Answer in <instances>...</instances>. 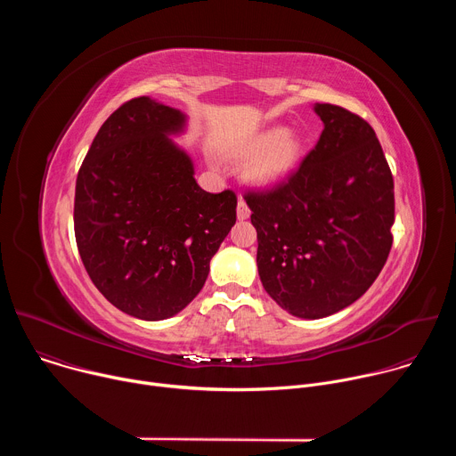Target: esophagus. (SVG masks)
<instances>
[{"label": "esophagus", "mask_w": 456, "mask_h": 456, "mask_svg": "<svg viewBox=\"0 0 456 456\" xmlns=\"http://www.w3.org/2000/svg\"><path fill=\"white\" fill-rule=\"evenodd\" d=\"M236 213H238V218H240V220H247V218L250 216V209H248V206H247V202H245L243 199H240Z\"/></svg>", "instance_id": "34e87169"}]
</instances>
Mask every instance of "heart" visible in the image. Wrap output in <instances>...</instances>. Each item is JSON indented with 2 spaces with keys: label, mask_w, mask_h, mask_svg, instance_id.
Returning a JSON list of instances; mask_svg holds the SVG:
<instances>
[{
  "label": "heart",
  "mask_w": 456,
  "mask_h": 456,
  "mask_svg": "<svg viewBox=\"0 0 456 456\" xmlns=\"http://www.w3.org/2000/svg\"><path fill=\"white\" fill-rule=\"evenodd\" d=\"M252 151L264 150L248 166V175L257 183H274L287 176L301 157V141L285 134L281 127H273L259 135L252 146Z\"/></svg>",
  "instance_id": "obj_1"
}]
</instances>
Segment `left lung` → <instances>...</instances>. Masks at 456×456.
<instances>
[{
  "mask_svg": "<svg viewBox=\"0 0 456 456\" xmlns=\"http://www.w3.org/2000/svg\"><path fill=\"white\" fill-rule=\"evenodd\" d=\"M324 127L299 167L243 199L257 232V273L289 314L319 319L357 301L382 271L394 236V176L373 127L315 104Z\"/></svg>",
  "mask_w": 456,
  "mask_h": 456,
  "instance_id": "left-lung-1",
  "label": "left lung"
}]
</instances>
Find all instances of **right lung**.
Returning <instances> with one entry per match:
<instances>
[{
  "label": "right lung",
  "mask_w": 456,
  "mask_h": 456,
  "mask_svg": "<svg viewBox=\"0 0 456 456\" xmlns=\"http://www.w3.org/2000/svg\"><path fill=\"white\" fill-rule=\"evenodd\" d=\"M182 124L178 110L150 97L126 101L101 126L76 182V241L90 280L146 321L197 297L236 222V192L204 191L167 139Z\"/></svg>",
  "instance_id": "obj_1"
}]
</instances>
